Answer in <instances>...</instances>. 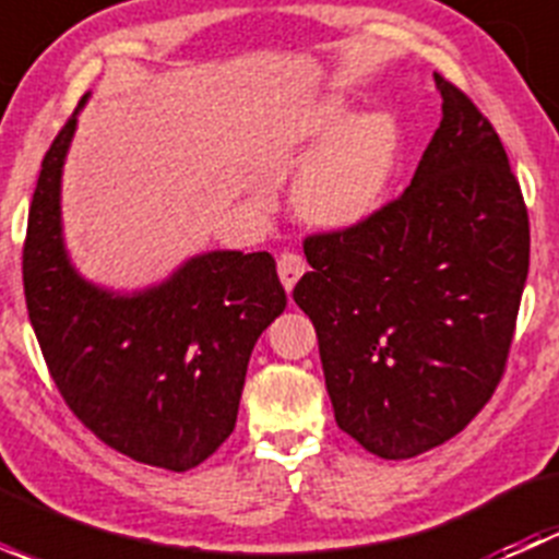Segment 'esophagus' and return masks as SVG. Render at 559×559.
Masks as SVG:
<instances>
[{
	"instance_id": "34e87169",
	"label": "esophagus",
	"mask_w": 559,
	"mask_h": 559,
	"mask_svg": "<svg viewBox=\"0 0 559 559\" xmlns=\"http://www.w3.org/2000/svg\"><path fill=\"white\" fill-rule=\"evenodd\" d=\"M306 270H308V264L300 253L284 251L278 257V278H281V284H284L286 292L295 289V284L302 278V273H306Z\"/></svg>"
}]
</instances>
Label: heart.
<instances>
[{
  "mask_svg": "<svg viewBox=\"0 0 559 559\" xmlns=\"http://www.w3.org/2000/svg\"><path fill=\"white\" fill-rule=\"evenodd\" d=\"M346 99L330 94L308 107L292 129V140L313 145L297 173L292 202L302 222L321 229H348L368 222L384 202L400 156V127L384 110L347 118Z\"/></svg>",
  "mask_w": 559,
  "mask_h": 559,
  "instance_id": "obj_1",
  "label": "heart"
}]
</instances>
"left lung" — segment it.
<instances>
[{"mask_svg":"<svg viewBox=\"0 0 559 559\" xmlns=\"http://www.w3.org/2000/svg\"><path fill=\"white\" fill-rule=\"evenodd\" d=\"M441 127L414 180L368 222L306 238L295 302L313 321L335 421L384 460L465 430L503 376L530 224L503 143L436 75Z\"/></svg>","mask_w":559,"mask_h":559,"instance_id":"left-lung-1","label":"left lung"}]
</instances>
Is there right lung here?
<instances>
[{"instance_id":"1","label":"right lung","mask_w":559,"mask_h":559,"mask_svg":"<svg viewBox=\"0 0 559 559\" xmlns=\"http://www.w3.org/2000/svg\"><path fill=\"white\" fill-rule=\"evenodd\" d=\"M75 107L43 159L24 243V295L50 376L72 414L116 452L183 473L238 421L248 359L286 292L267 251H205L138 292L78 273L61 227Z\"/></svg>"}]
</instances>
